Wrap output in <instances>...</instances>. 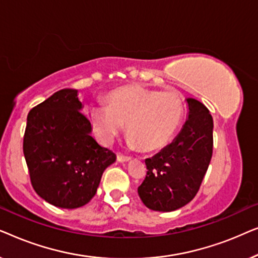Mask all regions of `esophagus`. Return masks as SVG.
I'll return each instance as SVG.
<instances>
[{
    "label": "esophagus",
    "mask_w": 258,
    "mask_h": 258,
    "mask_svg": "<svg viewBox=\"0 0 258 258\" xmlns=\"http://www.w3.org/2000/svg\"><path fill=\"white\" fill-rule=\"evenodd\" d=\"M130 160H132V157H130V156H125V155L117 154V161L118 162H128Z\"/></svg>",
    "instance_id": "obj_1"
}]
</instances>
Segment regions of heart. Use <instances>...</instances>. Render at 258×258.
<instances>
[{"label": "heart", "mask_w": 258, "mask_h": 258, "mask_svg": "<svg viewBox=\"0 0 258 258\" xmlns=\"http://www.w3.org/2000/svg\"><path fill=\"white\" fill-rule=\"evenodd\" d=\"M108 104H95L90 118L105 143H110L126 123L128 144L144 151L164 147L177 130L184 107L175 91H160L141 86L112 90Z\"/></svg>", "instance_id": "1"}]
</instances>
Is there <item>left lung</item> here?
<instances>
[{"instance_id":"1","label":"left lung","mask_w":258,"mask_h":258,"mask_svg":"<svg viewBox=\"0 0 258 258\" xmlns=\"http://www.w3.org/2000/svg\"><path fill=\"white\" fill-rule=\"evenodd\" d=\"M189 115L176 139L151 158L139 186L144 206L155 211H174L199 191L213 156L214 122L209 110L195 98H186Z\"/></svg>"}]
</instances>
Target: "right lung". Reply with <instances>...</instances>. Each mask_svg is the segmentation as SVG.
<instances>
[{
	"mask_svg": "<svg viewBox=\"0 0 258 258\" xmlns=\"http://www.w3.org/2000/svg\"><path fill=\"white\" fill-rule=\"evenodd\" d=\"M76 89H62L29 111L23 154L33 188L63 209L83 207L95 196L116 155L91 136Z\"/></svg>",
	"mask_w": 258,
	"mask_h": 258,
	"instance_id": "obj_1",
	"label": "right lung"
}]
</instances>
